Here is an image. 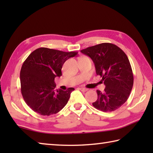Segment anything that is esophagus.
Returning <instances> with one entry per match:
<instances>
[{"instance_id":"esophagus-1","label":"esophagus","mask_w":153,"mask_h":153,"mask_svg":"<svg viewBox=\"0 0 153 153\" xmlns=\"http://www.w3.org/2000/svg\"><path fill=\"white\" fill-rule=\"evenodd\" d=\"M79 90L82 92H86L88 90L86 88H79Z\"/></svg>"}]
</instances>
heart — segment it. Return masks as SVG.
I'll use <instances>...</instances> for the list:
<instances>
[{"label":"heart","mask_w":153,"mask_h":153,"mask_svg":"<svg viewBox=\"0 0 153 153\" xmlns=\"http://www.w3.org/2000/svg\"><path fill=\"white\" fill-rule=\"evenodd\" d=\"M82 58H87V57H85V56H84V57H82Z\"/></svg>","instance_id":"b5f03b06"}]
</instances>
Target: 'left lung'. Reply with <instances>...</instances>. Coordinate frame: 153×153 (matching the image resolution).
Returning <instances> with one entry per match:
<instances>
[{
	"mask_svg": "<svg viewBox=\"0 0 153 153\" xmlns=\"http://www.w3.org/2000/svg\"><path fill=\"white\" fill-rule=\"evenodd\" d=\"M94 62L96 73L102 77L105 88L97 90L98 98L92 105L103 112L113 111L126 102L134 84L130 63L126 53L111 43H101L81 51Z\"/></svg>",
	"mask_w": 153,
	"mask_h": 153,
	"instance_id": "obj_1",
	"label": "left lung"
}]
</instances>
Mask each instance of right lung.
I'll return each mask as SVG.
<instances>
[{"instance_id":"right-lung-1","label":"right lung","mask_w":153,"mask_h":153,"mask_svg":"<svg viewBox=\"0 0 153 153\" xmlns=\"http://www.w3.org/2000/svg\"><path fill=\"white\" fill-rule=\"evenodd\" d=\"M77 53L42 47L25 59L20 71L21 91L25 103L33 111L49 116L67 105L74 88L55 90V78L61 76L65 62Z\"/></svg>"}]
</instances>
